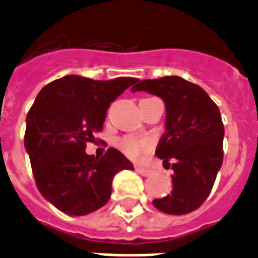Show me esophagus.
I'll use <instances>...</instances> for the list:
<instances>
[{
	"label": "esophagus",
	"instance_id": "obj_1",
	"mask_svg": "<svg viewBox=\"0 0 258 258\" xmlns=\"http://www.w3.org/2000/svg\"><path fill=\"white\" fill-rule=\"evenodd\" d=\"M137 172L139 173V174H142V176H150L151 173H153V170H151V169H149V168H142V166H137Z\"/></svg>",
	"mask_w": 258,
	"mask_h": 258
}]
</instances>
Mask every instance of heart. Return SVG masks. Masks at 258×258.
Instances as JSON below:
<instances>
[{"mask_svg":"<svg viewBox=\"0 0 258 258\" xmlns=\"http://www.w3.org/2000/svg\"><path fill=\"white\" fill-rule=\"evenodd\" d=\"M116 145L127 157L134 160H138L139 157H142L143 154H146L153 149V142L150 139L133 137V135L120 138Z\"/></svg>","mask_w":258,"mask_h":258,"instance_id":"obj_1","label":"heart"}]
</instances>
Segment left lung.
Here are the masks:
<instances>
[{"instance_id":"left-lung-1","label":"left lung","mask_w":258,"mask_h":258,"mask_svg":"<svg viewBox=\"0 0 258 258\" xmlns=\"http://www.w3.org/2000/svg\"><path fill=\"white\" fill-rule=\"evenodd\" d=\"M131 90L155 94L166 107V133L155 154L165 165L173 162V190L153 200L154 207L172 215L198 210L223 162L225 127L219 108L199 85L177 76L137 81Z\"/></svg>"}]
</instances>
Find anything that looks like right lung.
<instances>
[{"label":"right lung","instance_id":"right-lung-1","mask_svg":"<svg viewBox=\"0 0 258 258\" xmlns=\"http://www.w3.org/2000/svg\"><path fill=\"white\" fill-rule=\"evenodd\" d=\"M137 81L66 76L37 94L27 115L25 150L37 189L59 211L81 216L101 208L111 198L116 173L134 169L113 147L100 158L85 149L86 143L96 142L112 101Z\"/></svg>","mask_w":258,"mask_h":258}]
</instances>
